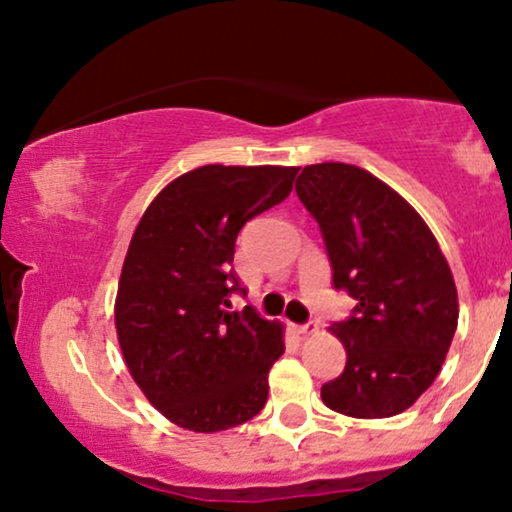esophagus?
Instances as JSON below:
<instances>
[{
    "mask_svg": "<svg viewBox=\"0 0 512 512\" xmlns=\"http://www.w3.org/2000/svg\"><path fill=\"white\" fill-rule=\"evenodd\" d=\"M316 328H319V323L309 321V323H300V326H293V331H295L297 335H309V333H314Z\"/></svg>",
    "mask_w": 512,
    "mask_h": 512,
    "instance_id": "1",
    "label": "esophagus"
}]
</instances>
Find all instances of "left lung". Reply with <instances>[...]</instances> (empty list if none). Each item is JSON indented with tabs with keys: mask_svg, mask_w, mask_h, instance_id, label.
Returning a JSON list of instances; mask_svg holds the SVG:
<instances>
[{
	"mask_svg": "<svg viewBox=\"0 0 512 512\" xmlns=\"http://www.w3.org/2000/svg\"><path fill=\"white\" fill-rule=\"evenodd\" d=\"M297 198L319 224L333 288L357 300L335 321L347 364L321 387L328 409L390 418L435 383L458 326V295L423 217L371 172L307 165Z\"/></svg>",
	"mask_w": 512,
	"mask_h": 512,
	"instance_id": "obj_1",
	"label": "left lung"
}]
</instances>
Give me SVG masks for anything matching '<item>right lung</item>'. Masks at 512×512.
<instances>
[{
  "instance_id": "add662e5",
  "label": "right lung",
  "mask_w": 512,
  "mask_h": 512,
  "mask_svg": "<svg viewBox=\"0 0 512 512\" xmlns=\"http://www.w3.org/2000/svg\"><path fill=\"white\" fill-rule=\"evenodd\" d=\"M300 167L205 165L155 196L129 243L115 328L148 401L193 432L236 428L264 409L281 323L252 307L231 264L245 222L293 191Z\"/></svg>"
}]
</instances>
